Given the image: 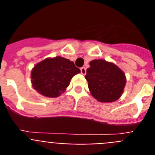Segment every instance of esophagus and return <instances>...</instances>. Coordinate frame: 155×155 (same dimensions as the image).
<instances>
[{"mask_svg":"<svg viewBox=\"0 0 155 155\" xmlns=\"http://www.w3.org/2000/svg\"><path fill=\"white\" fill-rule=\"evenodd\" d=\"M81 73L83 75L85 74H86V68H84V67L81 68Z\"/></svg>","mask_w":155,"mask_h":155,"instance_id":"esophagus-1","label":"esophagus"}]
</instances>
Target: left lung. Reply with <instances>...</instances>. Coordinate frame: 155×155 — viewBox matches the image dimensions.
<instances>
[{"label": "left lung", "mask_w": 155, "mask_h": 155, "mask_svg": "<svg viewBox=\"0 0 155 155\" xmlns=\"http://www.w3.org/2000/svg\"><path fill=\"white\" fill-rule=\"evenodd\" d=\"M85 78L91 95L102 102H115L120 98L126 84L124 71L104 60L90 62Z\"/></svg>", "instance_id": "left-lung-1"}]
</instances>
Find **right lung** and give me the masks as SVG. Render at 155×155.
Instances as JSON below:
<instances>
[{"instance_id":"add662e5","label":"right lung","mask_w":155,"mask_h":155,"mask_svg":"<svg viewBox=\"0 0 155 155\" xmlns=\"http://www.w3.org/2000/svg\"><path fill=\"white\" fill-rule=\"evenodd\" d=\"M80 72V69L68 59L61 57L46 58L34 67L31 81L39 94L56 98L65 91L71 78Z\"/></svg>"}]
</instances>
